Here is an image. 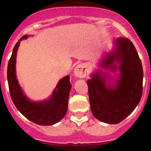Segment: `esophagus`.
Wrapping results in <instances>:
<instances>
[{
  "mask_svg": "<svg viewBox=\"0 0 151 151\" xmlns=\"http://www.w3.org/2000/svg\"><path fill=\"white\" fill-rule=\"evenodd\" d=\"M88 72V66L86 64L81 63L74 69V75L77 78H84L86 76V73Z\"/></svg>",
  "mask_w": 151,
  "mask_h": 151,
  "instance_id": "esophagus-1",
  "label": "esophagus"
}]
</instances>
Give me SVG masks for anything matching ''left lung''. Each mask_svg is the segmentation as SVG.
<instances>
[{
  "mask_svg": "<svg viewBox=\"0 0 151 151\" xmlns=\"http://www.w3.org/2000/svg\"><path fill=\"white\" fill-rule=\"evenodd\" d=\"M114 48L105 53L100 67L88 80L91 110L96 119L108 124L122 122L139 104L142 95L143 68L138 52L128 38H118Z\"/></svg>",
  "mask_w": 151,
  "mask_h": 151,
  "instance_id": "1",
  "label": "left lung"
}]
</instances>
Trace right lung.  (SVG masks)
<instances>
[{"mask_svg": "<svg viewBox=\"0 0 151 151\" xmlns=\"http://www.w3.org/2000/svg\"><path fill=\"white\" fill-rule=\"evenodd\" d=\"M28 37L26 35L19 40L8 63L7 81L10 97L17 110L29 120L40 125H54L60 122L67 112L68 99L72 88L69 76L60 80L47 99L40 101L29 99L19 84L16 74L17 50L20 41Z\"/></svg>", "mask_w": 151, "mask_h": 151, "instance_id": "add662e5", "label": "right lung"}]
</instances>
